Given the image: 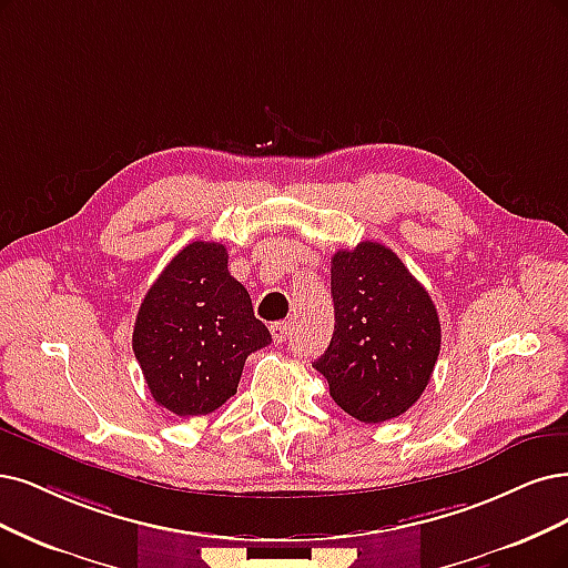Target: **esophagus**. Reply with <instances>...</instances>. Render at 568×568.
<instances>
[{"label": "esophagus", "instance_id": "34e87169", "mask_svg": "<svg viewBox=\"0 0 568 568\" xmlns=\"http://www.w3.org/2000/svg\"><path fill=\"white\" fill-rule=\"evenodd\" d=\"M270 334L277 343H286L291 338V324H286V322L270 324Z\"/></svg>", "mask_w": 568, "mask_h": 568}]
</instances>
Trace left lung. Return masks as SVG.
I'll list each match as a JSON object with an SVG mask.
<instances>
[{
	"mask_svg": "<svg viewBox=\"0 0 568 568\" xmlns=\"http://www.w3.org/2000/svg\"><path fill=\"white\" fill-rule=\"evenodd\" d=\"M336 326L315 368L334 402L362 423H385L414 406L433 376L442 326L437 307L393 248L359 242L331 258Z\"/></svg>",
	"mask_w": 568,
	"mask_h": 568,
	"instance_id": "1",
	"label": "left lung"
}]
</instances>
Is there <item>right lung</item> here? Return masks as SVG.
Here are the masks:
<instances>
[{
    "instance_id": "add662e5",
    "label": "right lung",
    "mask_w": 568,
    "mask_h": 568,
    "mask_svg": "<svg viewBox=\"0 0 568 568\" xmlns=\"http://www.w3.org/2000/svg\"><path fill=\"white\" fill-rule=\"evenodd\" d=\"M270 341L219 242H192L175 253L133 324V355L150 395L181 418L223 406L237 393L246 357Z\"/></svg>"
}]
</instances>
